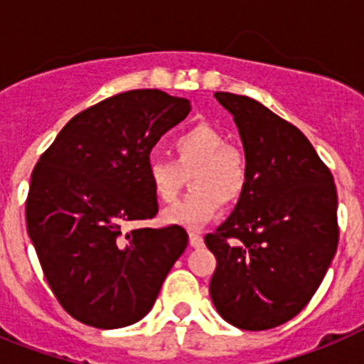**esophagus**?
Returning <instances> with one entry per match:
<instances>
[{
	"label": "esophagus",
	"mask_w": 364,
	"mask_h": 364,
	"mask_svg": "<svg viewBox=\"0 0 364 364\" xmlns=\"http://www.w3.org/2000/svg\"><path fill=\"white\" fill-rule=\"evenodd\" d=\"M189 244H191V247H202V246H204V239H202V235L191 231V233H189Z\"/></svg>",
	"instance_id": "34e87169"
}]
</instances>
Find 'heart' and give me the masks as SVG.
Listing matches in <instances>:
<instances>
[{
    "instance_id": "obj_1",
    "label": "heart",
    "mask_w": 364,
    "mask_h": 364,
    "mask_svg": "<svg viewBox=\"0 0 364 364\" xmlns=\"http://www.w3.org/2000/svg\"><path fill=\"white\" fill-rule=\"evenodd\" d=\"M173 160L151 156L146 175L154 197L173 202L191 176V195L167 208L162 222L198 230L217 217L222 204L242 198L247 184V164L239 149L228 146V136L210 124L193 125L171 142Z\"/></svg>"
}]
</instances>
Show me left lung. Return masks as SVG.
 <instances>
[{"instance_id":"left-lung-1","label":"left lung","mask_w":364,"mask_h":364,"mask_svg":"<svg viewBox=\"0 0 364 364\" xmlns=\"http://www.w3.org/2000/svg\"><path fill=\"white\" fill-rule=\"evenodd\" d=\"M242 140L247 184L205 246L215 308L240 330H269L306 306L337 252L333 176L304 134L257 100L215 92Z\"/></svg>"}]
</instances>
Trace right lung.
I'll list each match as a JSON object with an SVG mask.
<instances>
[{"mask_svg": "<svg viewBox=\"0 0 364 364\" xmlns=\"http://www.w3.org/2000/svg\"><path fill=\"white\" fill-rule=\"evenodd\" d=\"M189 111V100L159 89L120 92L69 120L38 160L28 237L50 290L80 323L111 330L146 317L184 253V228H125L159 213L147 160Z\"/></svg>", "mask_w": 364, "mask_h": 364, "instance_id": "obj_1", "label": "right lung"}]
</instances>
